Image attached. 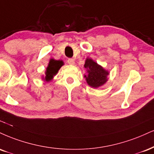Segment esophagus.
Listing matches in <instances>:
<instances>
[{
	"label": "esophagus",
	"mask_w": 154,
	"mask_h": 154,
	"mask_svg": "<svg viewBox=\"0 0 154 154\" xmlns=\"http://www.w3.org/2000/svg\"><path fill=\"white\" fill-rule=\"evenodd\" d=\"M67 62H68V64H71V65H74V64H75V60H74V59H72V58L68 59Z\"/></svg>",
	"instance_id": "obj_1"
}]
</instances>
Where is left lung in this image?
I'll list each match as a JSON object with an SVG mask.
<instances>
[{
    "label": "left lung",
    "mask_w": 154,
    "mask_h": 154,
    "mask_svg": "<svg viewBox=\"0 0 154 154\" xmlns=\"http://www.w3.org/2000/svg\"><path fill=\"white\" fill-rule=\"evenodd\" d=\"M84 66L87 69V76L85 75V77L90 86L97 88L106 82L109 73L93 60L87 59Z\"/></svg>",
    "instance_id": "1"
}]
</instances>
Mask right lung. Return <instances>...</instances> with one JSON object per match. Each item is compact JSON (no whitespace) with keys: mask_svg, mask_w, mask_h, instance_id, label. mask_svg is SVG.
Segmentation results:
<instances>
[{"mask_svg":"<svg viewBox=\"0 0 154 154\" xmlns=\"http://www.w3.org/2000/svg\"><path fill=\"white\" fill-rule=\"evenodd\" d=\"M63 65V62L60 60H54V59H51L49 62V66L47 68V72H46V80L49 81L58 72L59 69Z\"/></svg>","mask_w":154,"mask_h":154,"instance_id":"obj_1","label":"right lung"}]
</instances>
